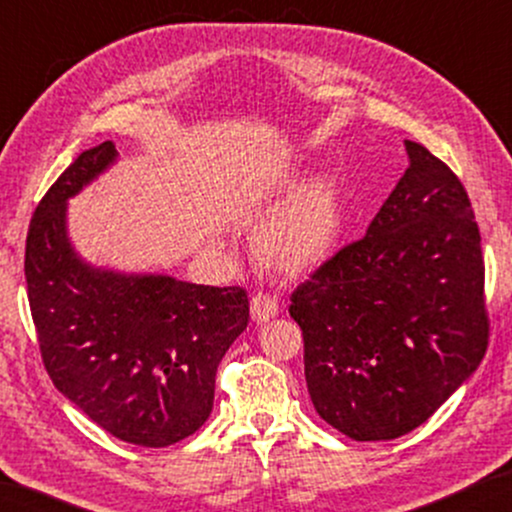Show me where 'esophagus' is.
Returning <instances> with one entry per match:
<instances>
[{
	"instance_id": "obj_1",
	"label": "esophagus",
	"mask_w": 512,
	"mask_h": 512,
	"mask_svg": "<svg viewBox=\"0 0 512 512\" xmlns=\"http://www.w3.org/2000/svg\"><path fill=\"white\" fill-rule=\"evenodd\" d=\"M279 312L277 300L268 296V293H258V296L251 298V319L258 321V324H265V321L275 319Z\"/></svg>"
}]
</instances>
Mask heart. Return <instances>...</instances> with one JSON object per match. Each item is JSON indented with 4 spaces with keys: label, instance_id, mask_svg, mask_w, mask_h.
Masks as SVG:
<instances>
[{
    "label": "heart",
    "instance_id": "heart-1",
    "mask_svg": "<svg viewBox=\"0 0 512 512\" xmlns=\"http://www.w3.org/2000/svg\"><path fill=\"white\" fill-rule=\"evenodd\" d=\"M293 184L296 179L284 177L279 181V191H289ZM340 230V188L333 179L319 177L293 193L256 228L251 237V254L265 270L298 277L331 258Z\"/></svg>",
    "mask_w": 512,
    "mask_h": 512
}]
</instances>
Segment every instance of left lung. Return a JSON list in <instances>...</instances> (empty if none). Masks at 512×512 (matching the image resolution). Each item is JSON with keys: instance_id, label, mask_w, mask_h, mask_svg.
Here are the masks:
<instances>
[{"instance_id": "obj_1", "label": "left lung", "mask_w": 512, "mask_h": 512, "mask_svg": "<svg viewBox=\"0 0 512 512\" xmlns=\"http://www.w3.org/2000/svg\"><path fill=\"white\" fill-rule=\"evenodd\" d=\"M410 167L361 240L291 293L314 410L352 440L424 424L489 345L485 258L457 174L405 142Z\"/></svg>"}]
</instances>
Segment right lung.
<instances>
[{
	"mask_svg": "<svg viewBox=\"0 0 512 512\" xmlns=\"http://www.w3.org/2000/svg\"><path fill=\"white\" fill-rule=\"evenodd\" d=\"M114 158V142L83 151L34 209L27 300L55 389L118 440L167 447L207 422L216 368L249 324V298L240 286L125 277L79 261L65 202Z\"/></svg>",
	"mask_w": 512,
	"mask_h": 512,
	"instance_id": "add662e5",
	"label": "right lung"
}]
</instances>
